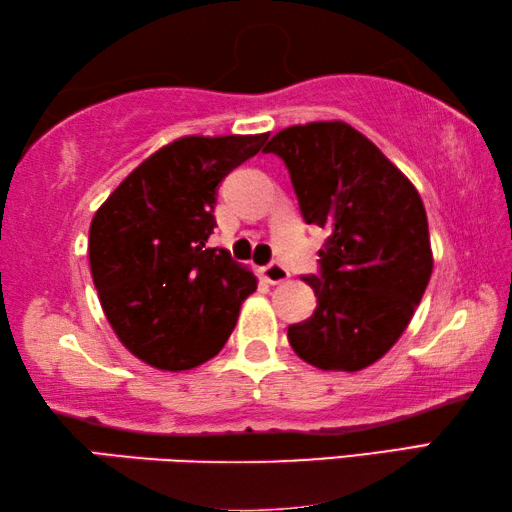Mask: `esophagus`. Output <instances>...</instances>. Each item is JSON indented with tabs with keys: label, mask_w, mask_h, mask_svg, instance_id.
<instances>
[{
	"label": "esophagus",
	"mask_w": 512,
	"mask_h": 512,
	"mask_svg": "<svg viewBox=\"0 0 512 512\" xmlns=\"http://www.w3.org/2000/svg\"><path fill=\"white\" fill-rule=\"evenodd\" d=\"M261 274H263V279H265L267 283H272V286H276V283L288 281V276H290L288 267L281 265V263H270V265L261 267Z\"/></svg>",
	"instance_id": "obj_1"
}]
</instances>
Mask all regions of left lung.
<instances>
[{
  "instance_id": "obj_1",
  "label": "left lung",
  "mask_w": 512,
  "mask_h": 512,
  "mask_svg": "<svg viewBox=\"0 0 512 512\" xmlns=\"http://www.w3.org/2000/svg\"><path fill=\"white\" fill-rule=\"evenodd\" d=\"M288 167L306 224L329 229L320 274L304 276L317 308L288 326L299 358L326 372H358L388 351L420 306L433 256L413 183L345 122L276 133L263 149Z\"/></svg>"
}]
</instances>
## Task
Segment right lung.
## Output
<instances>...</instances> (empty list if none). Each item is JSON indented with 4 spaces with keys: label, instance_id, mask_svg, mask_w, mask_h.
<instances>
[{
    "label": "right lung",
    "instance_id": "add662e5",
    "mask_svg": "<svg viewBox=\"0 0 512 512\" xmlns=\"http://www.w3.org/2000/svg\"><path fill=\"white\" fill-rule=\"evenodd\" d=\"M261 136H188L140 163L90 224V272L117 338L158 370H190L226 345L256 276L224 249L217 188L256 156Z\"/></svg>",
    "mask_w": 512,
    "mask_h": 512
}]
</instances>
